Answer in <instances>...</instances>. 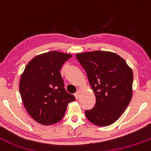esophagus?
Segmentation results:
<instances>
[{"label": "esophagus", "mask_w": 151, "mask_h": 151, "mask_svg": "<svg viewBox=\"0 0 151 151\" xmlns=\"http://www.w3.org/2000/svg\"><path fill=\"white\" fill-rule=\"evenodd\" d=\"M80 94H81V89H78V90L77 92L74 94V95H75L76 99H78V98L80 97Z\"/></svg>", "instance_id": "esophagus-1"}]
</instances>
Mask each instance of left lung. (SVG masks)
<instances>
[{
    "label": "left lung",
    "instance_id": "left-lung-1",
    "mask_svg": "<svg viewBox=\"0 0 151 151\" xmlns=\"http://www.w3.org/2000/svg\"><path fill=\"white\" fill-rule=\"evenodd\" d=\"M76 56L86 70L96 98L94 108L85 111L86 118L98 126L112 124L132 98V70L123 58L110 51L85 52Z\"/></svg>",
    "mask_w": 151,
    "mask_h": 151
}]
</instances>
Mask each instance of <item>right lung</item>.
Instances as JSON below:
<instances>
[{"label":"right lung","instance_id":"add662e5","mask_svg":"<svg viewBox=\"0 0 151 151\" xmlns=\"http://www.w3.org/2000/svg\"><path fill=\"white\" fill-rule=\"evenodd\" d=\"M69 53L50 51L37 55L25 67L20 80V93L27 112L37 123L55 124L63 118L68 104L75 101L66 92L60 74Z\"/></svg>","mask_w":151,"mask_h":151}]
</instances>
